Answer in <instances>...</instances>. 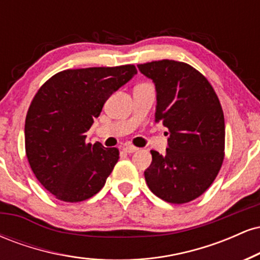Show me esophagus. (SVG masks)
Here are the masks:
<instances>
[{"mask_svg": "<svg viewBox=\"0 0 260 260\" xmlns=\"http://www.w3.org/2000/svg\"><path fill=\"white\" fill-rule=\"evenodd\" d=\"M137 150H138V149H137L136 147H132V145H127V147L123 148V151L127 154H133V153H136Z\"/></svg>", "mask_w": 260, "mask_h": 260, "instance_id": "esophagus-1", "label": "esophagus"}]
</instances>
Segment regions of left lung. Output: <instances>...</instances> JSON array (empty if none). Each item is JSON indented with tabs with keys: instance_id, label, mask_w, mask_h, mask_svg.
Wrapping results in <instances>:
<instances>
[{
	"instance_id": "8db88e82",
	"label": "left lung",
	"mask_w": 260,
	"mask_h": 260,
	"mask_svg": "<svg viewBox=\"0 0 260 260\" xmlns=\"http://www.w3.org/2000/svg\"><path fill=\"white\" fill-rule=\"evenodd\" d=\"M153 80L155 122L169 128L168 148L151 150L144 171L148 187L162 201L183 204L198 198L219 174L225 149V120L215 91L205 77L172 59L137 66Z\"/></svg>"
}]
</instances>
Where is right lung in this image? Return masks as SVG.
I'll use <instances>...</instances> for the list:
<instances>
[{
	"instance_id": "right-lung-1",
	"label": "right lung",
	"mask_w": 260,
	"mask_h": 260,
	"mask_svg": "<svg viewBox=\"0 0 260 260\" xmlns=\"http://www.w3.org/2000/svg\"><path fill=\"white\" fill-rule=\"evenodd\" d=\"M136 74L133 64L67 70L39 89L26 113L25 153L35 177L59 201H85L104 187L120 153L85 143V133Z\"/></svg>"
}]
</instances>
